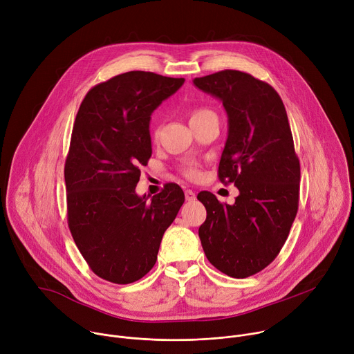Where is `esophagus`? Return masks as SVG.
Returning a JSON list of instances; mask_svg holds the SVG:
<instances>
[{
  "label": "esophagus",
  "mask_w": 354,
  "mask_h": 354,
  "mask_svg": "<svg viewBox=\"0 0 354 354\" xmlns=\"http://www.w3.org/2000/svg\"><path fill=\"white\" fill-rule=\"evenodd\" d=\"M185 198H186L187 201H193V200L196 198V194H194V192H193V190H190V189L185 190Z\"/></svg>",
  "instance_id": "34e87169"
}]
</instances>
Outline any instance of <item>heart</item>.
Segmentation results:
<instances>
[{
    "mask_svg": "<svg viewBox=\"0 0 354 354\" xmlns=\"http://www.w3.org/2000/svg\"><path fill=\"white\" fill-rule=\"evenodd\" d=\"M207 112H210V111H209V109H205V108H197V109L192 111V113H190V120L197 119V118H200L201 115H205V113H207ZM157 134H158V131L154 133L156 137H157ZM185 174H186V176H189V178H196V176H197V171H196L194 168H187V169L185 171Z\"/></svg>",
    "mask_w": 354,
    "mask_h": 354,
    "instance_id": "1",
    "label": "heart"
}]
</instances>
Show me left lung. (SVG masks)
Segmentation results:
<instances>
[{
  "label": "left lung",
  "instance_id": "8db88e82",
  "mask_svg": "<svg viewBox=\"0 0 354 354\" xmlns=\"http://www.w3.org/2000/svg\"><path fill=\"white\" fill-rule=\"evenodd\" d=\"M193 84L223 102L228 137L218 178L239 190L232 206L197 194L207 210L198 236L214 268L245 279L274 261L297 216L299 161L288 118L274 88L250 74L224 70Z\"/></svg>",
  "mask_w": 354,
  "mask_h": 354
}]
</instances>
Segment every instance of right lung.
<instances>
[{"mask_svg":"<svg viewBox=\"0 0 354 354\" xmlns=\"http://www.w3.org/2000/svg\"><path fill=\"white\" fill-rule=\"evenodd\" d=\"M185 78L129 71L95 85L77 113L64 167L68 228L100 279L140 280L185 201L176 183L148 200L136 193L151 148L149 120Z\"/></svg>","mask_w":354,"mask_h":354,"instance_id":"obj_1","label":"right lung"}]
</instances>
